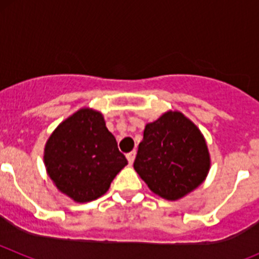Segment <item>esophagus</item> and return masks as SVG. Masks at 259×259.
I'll use <instances>...</instances> for the list:
<instances>
[{
	"label": "esophagus",
	"mask_w": 259,
	"mask_h": 259,
	"mask_svg": "<svg viewBox=\"0 0 259 259\" xmlns=\"http://www.w3.org/2000/svg\"><path fill=\"white\" fill-rule=\"evenodd\" d=\"M135 158H136V150H132V152L127 153V159L128 162H130V164L134 163Z\"/></svg>",
	"instance_id": "obj_1"
}]
</instances>
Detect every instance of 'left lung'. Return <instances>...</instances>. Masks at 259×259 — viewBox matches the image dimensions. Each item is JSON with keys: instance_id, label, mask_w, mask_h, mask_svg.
<instances>
[{"instance_id": "8db88e82", "label": "left lung", "mask_w": 259, "mask_h": 259, "mask_svg": "<svg viewBox=\"0 0 259 259\" xmlns=\"http://www.w3.org/2000/svg\"><path fill=\"white\" fill-rule=\"evenodd\" d=\"M134 167L155 194L178 200L203 182L210 158L200 130L182 113L168 111L145 125Z\"/></svg>"}]
</instances>
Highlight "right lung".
I'll use <instances>...</instances> for the list:
<instances>
[{"label": "right lung", "mask_w": 259, "mask_h": 259, "mask_svg": "<svg viewBox=\"0 0 259 259\" xmlns=\"http://www.w3.org/2000/svg\"><path fill=\"white\" fill-rule=\"evenodd\" d=\"M50 179L77 202L98 198L128 163L102 115L81 109L58 125L44 155Z\"/></svg>", "instance_id": "add662e5"}]
</instances>
